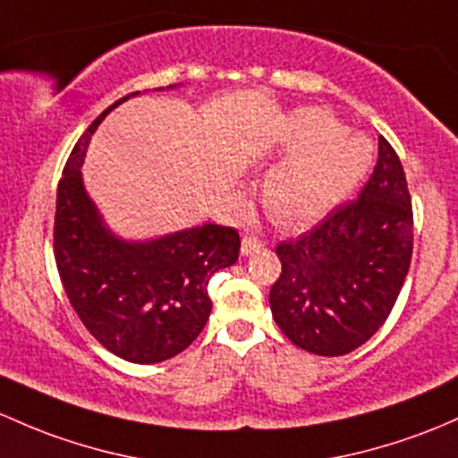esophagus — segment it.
Here are the masks:
<instances>
[{
	"label": "esophagus",
	"instance_id": "esophagus-1",
	"mask_svg": "<svg viewBox=\"0 0 458 458\" xmlns=\"http://www.w3.org/2000/svg\"><path fill=\"white\" fill-rule=\"evenodd\" d=\"M263 245H266V242H263V239L259 237V234H254V233L245 234V237L242 239V254L257 252V250L263 248Z\"/></svg>",
	"mask_w": 458,
	"mask_h": 458
}]
</instances>
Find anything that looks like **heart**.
I'll return each instance as SVG.
<instances>
[{
    "mask_svg": "<svg viewBox=\"0 0 458 458\" xmlns=\"http://www.w3.org/2000/svg\"><path fill=\"white\" fill-rule=\"evenodd\" d=\"M283 147L290 156L263 184L267 210L283 224H310L334 210L370 165L367 138L344 133L338 118L318 107L292 115Z\"/></svg>",
    "mask_w": 458,
    "mask_h": 458,
    "instance_id": "obj_1",
    "label": "heart"
}]
</instances>
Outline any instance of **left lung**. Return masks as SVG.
I'll return each mask as SVG.
<instances>
[{"label":"left lung","mask_w":458,"mask_h":458,"mask_svg":"<svg viewBox=\"0 0 458 458\" xmlns=\"http://www.w3.org/2000/svg\"><path fill=\"white\" fill-rule=\"evenodd\" d=\"M281 276L269 307L283 334L316 355H344L386 322L412 257V204L399 156L379 136L377 165L358 199L276 245Z\"/></svg>","instance_id":"8db88e82"}]
</instances>
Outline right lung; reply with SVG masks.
Segmentation results:
<instances>
[{
  "instance_id": "1",
  "label": "right lung",
  "mask_w": 458,
  "mask_h": 458,
  "mask_svg": "<svg viewBox=\"0 0 458 458\" xmlns=\"http://www.w3.org/2000/svg\"><path fill=\"white\" fill-rule=\"evenodd\" d=\"M133 96V94H131ZM105 109L79 138L56 189L55 259L85 329L107 351L136 364L165 362L204 329L208 281L239 259L234 228L204 224L153 242H123L105 228L83 189L81 165Z\"/></svg>"
}]
</instances>
